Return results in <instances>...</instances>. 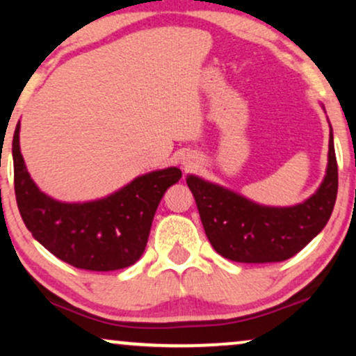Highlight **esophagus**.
Listing matches in <instances>:
<instances>
[{
	"instance_id": "esophagus-1",
	"label": "esophagus",
	"mask_w": 356,
	"mask_h": 356,
	"mask_svg": "<svg viewBox=\"0 0 356 356\" xmlns=\"http://www.w3.org/2000/svg\"><path fill=\"white\" fill-rule=\"evenodd\" d=\"M186 168H187V169H188V168H191V165H186Z\"/></svg>"
}]
</instances>
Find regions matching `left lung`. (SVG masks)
Returning <instances> with one entry per match:
<instances>
[{
  "mask_svg": "<svg viewBox=\"0 0 356 356\" xmlns=\"http://www.w3.org/2000/svg\"><path fill=\"white\" fill-rule=\"evenodd\" d=\"M205 235L223 258L277 263L298 254L323 230L334 210L339 172L330 128L325 177L314 195L294 207H264L240 193L187 175Z\"/></svg>",
  "mask_w": 356,
  "mask_h": 356,
  "instance_id": "obj_1",
  "label": "left lung"
}]
</instances>
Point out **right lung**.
I'll return each mask as SVG.
<instances>
[{
    "label": "right lung",
    "mask_w": 356,
    "mask_h": 356,
    "mask_svg": "<svg viewBox=\"0 0 356 356\" xmlns=\"http://www.w3.org/2000/svg\"><path fill=\"white\" fill-rule=\"evenodd\" d=\"M15 192L28 230L44 248L70 266L115 271L141 258L156 209L164 192L182 177L168 168L139 175L105 199L65 204L39 191L19 147V123L13 136Z\"/></svg>",
    "instance_id": "1"
}]
</instances>
